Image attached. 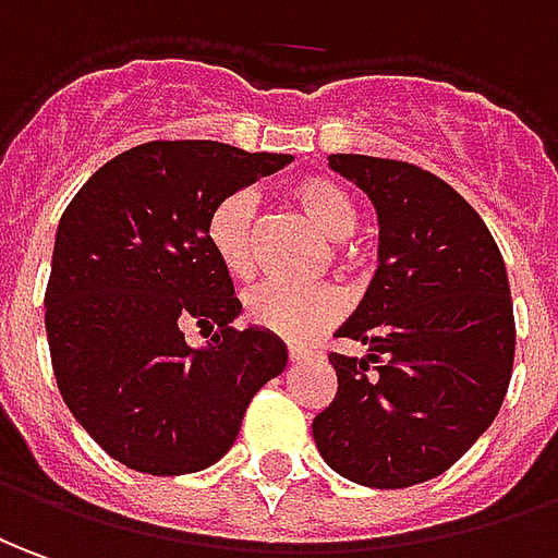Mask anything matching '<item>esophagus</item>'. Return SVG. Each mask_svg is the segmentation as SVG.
<instances>
[{"label":"esophagus","instance_id":"1","mask_svg":"<svg viewBox=\"0 0 558 558\" xmlns=\"http://www.w3.org/2000/svg\"><path fill=\"white\" fill-rule=\"evenodd\" d=\"M310 355H313V349H306V345L301 343L288 345V359L291 361H303V359H310Z\"/></svg>","mask_w":558,"mask_h":558}]
</instances>
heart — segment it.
Segmentation results:
<instances>
[{
  "label": "heart",
  "instance_id": "b5f03b06",
  "mask_svg": "<svg viewBox=\"0 0 558 558\" xmlns=\"http://www.w3.org/2000/svg\"><path fill=\"white\" fill-rule=\"evenodd\" d=\"M294 209L310 218L330 242L343 267L361 260V245L349 233L359 225V206L343 184L325 175H306L288 187ZM206 236L213 255L233 279L255 276L257 197L252 191H233L209 215ZM343 316V294L333 286H260L245 298V318L260 330L286 340H310Z\"/></svg>",
  "mask_w": 558,
  "mask_h": 558
}]
</instances>
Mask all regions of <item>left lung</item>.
<instances>
[{"instance_id":"8db88e82","label":"left lung","mask_w":558,"mask_h":558,"mask_svg":"<svg viewBox=\"0 0 558 558\" xmlns=\"http://www.w3.org/2000/svg\"><path fill=\"white\" fill-rule=\"evenodd\" d=\"M379 215V267L337 337L367 359L330 352L333 401L313 418L340 477L403 489L449 471L505 401L517 322L505 257L468 199L403 160L330 155Z\"/></svg>"}]
</instances>
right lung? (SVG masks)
Segmentation results:
<instances>
[{"instance_id": "right-lung-1", "label": "right lung", "mask_w": 558, "mask_h": 558, "mask_svg": "<svg viewBox=\"0 0 558 558\" xmlns=\"http://www.w3.org/2000/svg\"><path fill=\"white\" fill-rule=\"evenodd\" d=\"M291 160L225 142H145L96 169L66 206L45 330L57 389L114 462L151 477L209 468L257 389L286 371L279 337L230 325L242 303L206 225L228 194ZM191 324L214 340L187 347Z\"/></svg>"}]
</instances>
